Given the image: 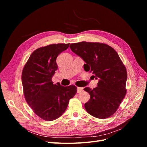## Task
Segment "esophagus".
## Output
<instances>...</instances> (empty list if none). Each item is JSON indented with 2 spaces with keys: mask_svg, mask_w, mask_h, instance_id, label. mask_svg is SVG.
<instances>
[{
  "mask_svg": "<svg viewBox=\"0 0 147 147\" xmlns=\"http://www.w3.org/2000/svg\"><path fill=\"white\" fill-rule=\"evenodd\" d=\"M83 88H80V87H78V93H80L82 91H83Z\"/></svg>",
  "mask_w": 147,
  "mask_h": 147,
  "instance_id": "esophagus-1",
  "label": "esophagus"
}]
</instances>
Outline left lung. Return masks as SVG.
Instances as JSON below:
<instances>
[{
	"instance_id": "8db88e82",
	"label": "left lung",
	"mask_w": 147,
	"mask_h": 147,
	"mask_svg": "<svg viewBox=\"0 0 147 147\" xmlns=\"http://www.w3.org/2000/svg\"><path fill=\"white\" fill-rule=\"evenodd\" d=\"M71 51L85 62L84 69L99 79L98 86L84 90L89 94L84 104L86 111L98 119H107L117 110L127 89L126 68L117 52L103 43L81 42L69 46Z\"/></svg>"
}]
</instances>
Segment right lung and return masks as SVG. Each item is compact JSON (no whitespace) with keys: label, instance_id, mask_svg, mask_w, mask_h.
Here are the masks:
<instances>
[{"label":"right lung","instance_id":"obj_1","mask_svg":"<svg viewBox=\"0 0 147 147\" xmlns=\"http://www.w3.org/2000/svg\"><path fill=\"white\" fill-rule=\"evenodd\" d=\"M69 45L51 44L36 49L22 69L21 80L26 101L34 113L46 121L61 116L69 100L78 90L74 85L63 86L52 81L58 69L57 58Z\"/></svg>","mask_w":147,"mask_h":147}]
</instances>
